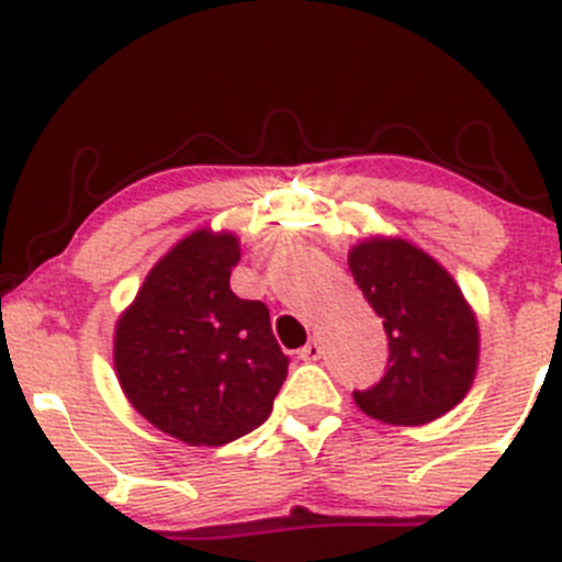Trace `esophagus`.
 <instances>
[{
	"label": "esophagus",
	"mask_w": 562,
	"mask_h": 562,
	"mask_svg": "<svg viewBox=\"0 0 562 562\" xmlns=\"http://www.w3.org/2000/svg\"><path fill=\"white\" fill-rule=\"evenodd\" d=\"M321 353H323L321 342H317V339H310V342L304 345L302 350H299V359H302V361H317V359H321Z\"/></svg>",
	"instance_id": "obj_1"
}]
</instances>
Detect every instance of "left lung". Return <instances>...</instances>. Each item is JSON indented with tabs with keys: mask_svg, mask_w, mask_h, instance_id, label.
<instances>
[{
	"mask_svg": "<svg viewBox=\"0 0 562 562\" xmlns=\"http://www.w3.org/2000/svg\"><path fill=\"white\" fill-rule=\"evenodd\" d=\"M350 274L381 315L389 364L353 400L383 424H427L468 394L479 326L443 266L402 239H372L348 255Z\"/></svg>",
	"mask_w": 562,
	"mask_h": 562,
	"instance_id": "left-lung-1",
	"label": "left lung"
}]
</instances>
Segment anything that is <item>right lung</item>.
Masks as SVG:
<instances>
[{
  "label": "right lung",
  "mask_w": 562,
  "mask_h": 562,
  "mask_svg": "<svg viewBox=\"0 0 562 562\" xmlns=\"http://www.w3.org/2000/svg\"><path fill=\"white\" fill-rule=\"evenodd\" d=\"M239 241L195 231L146 277L119 317L113 361L124 394L157 429L223 446L269 418L288 375L269 307L231 291Z\"/></svg>",
  "instance_id": "add662e5"
}]
</instances>
